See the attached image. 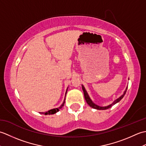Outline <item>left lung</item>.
<instances>
[{"mask_svg":"<svg viewBox=\"0 0 146 146\" xmlns=\"http://www.w3.org/2000/svg\"><path fill=\"white\" fill-rule=\"evenodd\" d=\"M82 89H83V93H84V97H85V100H86V103H87V104L90 105V107H92V108H95V109H97V110H106V109H108V108H110L111 106H113V105L117 104V102H120L121 100H122V98H123V97H124V95H125V93H126V91H127V87L126 88L125 91L124 92V93H123V94L122 96H120V97L119 98H117V100H115V101L113 102L112 104L108 105V106H107V107H100V106H98V105L95 104L94 103V102H93L91 100V99H90V98L89 97V96H88V94H87V92H86L85 87H84V86H83V85H82Z\"/></svg>","mask_w":146,"mask_h":146,"instance_id":"8db88e82","label":"left lung"}]
</instances>
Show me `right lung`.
<instances>
[{"instance_id": "1", "label": "right lung", "mask_w": 146, "mask_h": 146, "mask_svg": "<svg viewBox=\"0 0 146 146\" xmlns=\"http://www.w3.org/2000/svg\"><path fill=\"white\" fill-rule=\"evenodd\" d=\"M67 90H68V89H67ZM66 92H67V90H66ZM64 100V102H63V104H62L60 107L56 108H54V109H51V110H48V111H46V112H40V113L44 114V115H51V114H54V113H55L58 112V111H59V110H60L61 108L64 106V102H65Z\"/></svg>"}]
</instances>
